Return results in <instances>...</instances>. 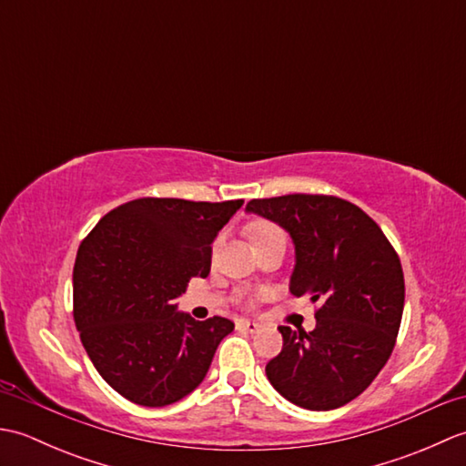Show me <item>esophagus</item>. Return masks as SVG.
I'll use <instances>...</instances> for the list:
<instances>
[{"label": "esophagus", "mask_w": 466, "mask_h": 466, "mask_svg": "<svg viewBox=\"0 0 466 466\" xmlns=\"http://www.w3.org/2000/svg\"><path fill=\"white\" fill-rule=\"evenodd\" d=\"M236 326H238L240 330H244V332H250V334H254V332H258V330H260V324H258V322H254V320H246V319H240L238 322H236Z\"/></svg>", "instance_id": "34e87169"}]
</instances>
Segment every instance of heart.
Instances as JSON below:
<instances>
[{"instance_id": "heart-1", "label": "heart", "mask_w": 466, "mask_h": 466, "mask_svg": "<svg viewBox=\"0 0 466 466\" xmlns=\"http://www.w3.org/2000/svg\"><path fill=\"white\" fill-rule=\"evenodd\" d=\"M274 234H282V230L279 226H274L270 222H254L248 226V236H250L252 244L268 238V236H274Z\"/></svg>"}]
</instances>
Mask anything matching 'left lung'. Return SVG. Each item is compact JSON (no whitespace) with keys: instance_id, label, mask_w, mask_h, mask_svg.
Here are the masks:
<instances>
[{"instance_id":"8db88e82","label":"left lung","mask_w":466,"mask_h":466,"mask_svg":"<svg viewBox=\"0 0 466 466\" xmlns=\"http://www.w3.org/2000/svg\"><path fill=\"white\" fill-rule=\"evenodd\" d=\"M246 212L290 234V292L320 304L312 332L279 326L284 344L266 376L296 407H344L369 389L397 342L404 309L399 254L369 214L336 196L262 198Z\"/></svg>"}]
</instances>
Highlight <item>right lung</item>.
Wrapping results in <instances>:
<instances>
[{"label": "right lung", "instance_id": "1", "mask_svg": "<svg viewBox=\"0 0 466 466\" xmlns=\"http://www.w3.org/2000/svg\"><path fill=\"white\" fill-rule=\"evenodd\" d=\"M244 200L140 198L107 212L74 266V319L102 379L140 407L190 394L234 322L177 312L190 279H206L212 242Z\"/></svg>", "mask_w": 466, "mask_h": 466}]
</instances>
